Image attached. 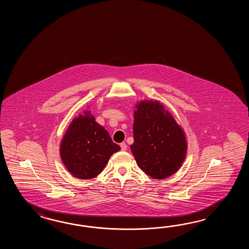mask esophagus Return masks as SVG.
<instances>
[{"label":"esophagus","instance_id":"esophagus-1","mask_svg":"<svg viewBox=\"0 0 249 249\" xmlns=\"http://www.w3.org/2000/svg\"><path fill=\"white\" fill-rule=\"evenodd\" d=\"M120 147H121V150L125 151L127 149V145L124 142L120 143Z\"/></svg>","mask_w":249,"mask_h":249}]
</instances>
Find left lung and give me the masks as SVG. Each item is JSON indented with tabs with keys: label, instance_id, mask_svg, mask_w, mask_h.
Returning a JSON list of instances; mask_svg holds the SVG:
<instances>
[{
	"label": "left lung",
	"instance_id": "1",
	"mask_svg": "<svg viewBox=\"0 0 249 249\" xmlns=\"http://www.w3.org/2000/svg\"><path fill=\"white\" fill-rule=\"evenodd\" d=\"M131 150L139 167L154 179L175 174L185 160V132L159 101H142L133 114Z\"/></svg>",
	"mask_w": 249,
	"mask_h": 249
}]
</instances>
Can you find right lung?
I'll return each mask as SVG.
<instances>
[{
    "label": "right lung",
    "mask_w": 249,
    "mask_h": 249,
    "mask_svg": "<svg viewBox=\"0 0 249 249\" xmlns=\"http://www.w3.org/2000/svg\"><path fill=\"white\" fill-rule=\"evenodd\" d=\"M120 149L91 112L85 110L70 123L60 142L59 154L71 175L88 180L100 175L112 155Z\"/></svg>",
    "instance_id": "obj_1"
}]
</instances>
